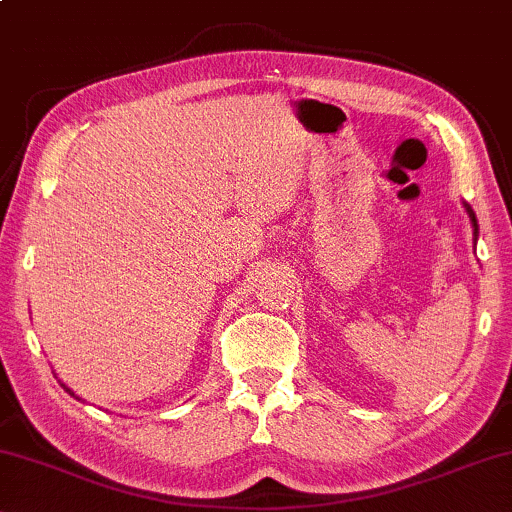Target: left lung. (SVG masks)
<instances>
[{
    "label": "left lung",
    "mask_w": 512,
    "mask_h": 512,
    "mask_svg": "<svg viewBox=\"0 0 512 512\" xmlns=\"http://www.w3.org/2000/svg\"><path fill=\"white\" fill-rule=\"evenodd\" d=\"M463 208H466V213H468V217H470V224H473V236H475V241H478V236H480V227H478V217H475V213H473V208H470L466 201H463Z\"/></svg>",
    "instance_id": "left-lung-1"
}]
</instances>
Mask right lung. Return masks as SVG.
Masks as SVG:
<instances>
[{
	"label": "right lung",
	"instance_id": "right-lung-1",
	"mask_svg": "<svg viewBox=\"0 0 512 512\" xmlns=\"http://www.w3.org/2000/svg\"><path fill=\"white\" fill-rule=\"evenodd\" d=\"M60 386H63V388H65V391H67V393H70V395H74V391H72V388H67L65 384H60ZM74 398H77V400H81V398H79V395H74Z\"/></svg>",
	"mask_w": 512,
	"mask_h": 512
}]
</instances>
